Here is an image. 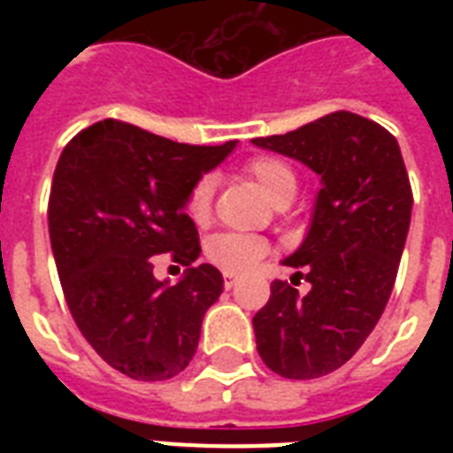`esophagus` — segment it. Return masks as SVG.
<instances>
[{"mask_svg": "<svg viewBox=\"0 0 453 453\" xmlns=\"http://www.w3.org/2000/svg\"><path fill=\"white\" fill-rule=\"evenodd\" d=\"M234 284H237V275H234V273H223V287H226V289H233Z\"/></svg>", "mask_w": 453, "mask_h": 453, "instance_id": "1", "label": "esophagus"}]
</instances>
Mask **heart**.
<instances>
[{"label":"heart","instance_id":"b5f03b06","mask_svg":"<svg viewBox=\"0 0 453 453\" xmlns=\"http://www.w3.org/2000/svg\"><path fill=\"white\" fill-rule=\"evenodd\" d=\"M247 173L254 178L258 188L265 192L270 202H284L294 197L296 192V173L280 157H254L249 159ZM213 202V178L202 176L192 185L185 197V211L195 223H206L211 216ZM270 251V244L258 234L247 233H219L206 240V256L213 265L227 270V273H244L263 261Z\"/></svg>","mask_w":453,"mask_h":453}]
</instances>
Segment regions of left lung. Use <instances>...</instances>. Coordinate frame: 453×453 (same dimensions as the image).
Returning a JSON list of instances; mask_svg holds the SVG:
<instances>
[{
	"label": "left lung",
	"instance_id": "8db88e82",
	"mask_svg": "<svg viewBox=\"0 0 453 453\" xmlns=\"http://www.w3.org/2000/svg\"><path fill=\"white\" fill-rule=\"evenodd\" d=\"M251 143L322 178L308 234L282 261L310 291L301 296L294 280H275L254 317L256 350L268 369L319 379L359 350L386 310L414 204L404 159L390 131L345 110Z\"/></svg>",
	"mask_w": 453,
	"mask_h": 453
}]
</instances>
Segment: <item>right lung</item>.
<instances>
[{"label":"right lung","instance_id":"1","mask_svg":"<svg viewBox=\"0 0 453 453\" xmlns=\"http://www.w3.org/2000/svg\"><path fill=\"white\" fill-rule=\"evenodd\" d=\"M237 141L173 143L103 119L65 145L49 195V237L74 324L112 369L166 380L195 357L204 312L223 275L199 258L185 197ZM188 265L176 285L151 275L152 257Z\"/></svg>","mask_w":453,"mask_h":453}]
</instances>
